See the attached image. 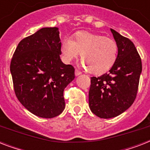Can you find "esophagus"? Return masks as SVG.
<instances>
[{
  "label": "esophagus",
  "mask_w": 150,
  "mask_h": 150,
  "mask_svg": "<svg viewBox=\"0 0 150 150\" xmlns=\"http://www.w3.org/2000/svg\"><path fill=\"white\" fill-rule=\"evenodd\" d=\"M81 74H82V73H81V71H79L77 70V69H75V76H79V75H80Z\"/></svg>",
  "instance_id": "esophagus-1"
}]
</instances>
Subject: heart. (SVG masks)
<instances>
[{"label": "heart", "mask_w": 150, "mask_h": 150, "mask_svg": "<svg viewBox=\"0 0 150 150\" xmlns=\"http://www.w3.org/2000/svg\"><path fill=\"white\" fill-rule=\"evenodd\" d=\"M61 55L69 62L80 54L82 65L93 75L109 71L117 61L118 47L113 39L88 32H79L72 40L66 39L61 44Z\"/></svg>", "instance_id": "1"}]
</instances>
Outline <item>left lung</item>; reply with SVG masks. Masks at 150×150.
<instances>
[{
	"mask_svg": "<svg viewBox=\"0 0 150 150\" xmlns=\"http://www.w3.org/2000/svg\"><path fill=\"white\" fill-rule=\"evenodd\" d=\"M118 47L117 61L109 72L92 77L89 106L100 118L120 115L132 106L137 95L142 61L134 43L110 29Z\"/></svg>",
	"mask_w": 150,
	"mask_h": 150,
	"instance_id": "8db88e82",
	"label": "left lung"
}]
</instances>
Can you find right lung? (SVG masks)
Returning a JSON list of instances; mask_svg holds the SVG:
<instances>
[{"label":"right lung","mask_w":150,"mask_h":150,"mask_svg":"<svg viewBox=\"0 0 150 150\" xmlns=\"http://www.w3.org/2000/svg\"><path fill=\"white\" fill-rule=\"evenodd\" d=\"M58 28H42L21 40L11 61L15 95L32 114L43 118L61 114L64 90L75 79V68L60 58Z\"/></svg>","instance_id":"obj_1"}]
</instances>
